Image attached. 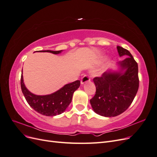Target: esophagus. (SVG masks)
Here are the masks:
<instances>
[{"instance_id": "1", "label": "esophagus", "mask_w": 157, "mask_h": 157, "mask_svg": "<svg viewBox=\"0 0 157 157\" xmlns=\"http://www.w3.org/2000/svg\"><path fill=\"white\" fill-rule=\"evenodd\" d=\"M90 78L89 76L84 75V77L81 78V80H80V82H81L82 84H83L84 83H86V82L90 81Z\"/></svg>"}]
</instances>
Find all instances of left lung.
<instances>
[{
  "mask_svg": "<svg viewBox=\"0 0 157 157\" xmlns=\"http://www.w3.org/2000/svg\"><path fill=\"white\" fill-rule=\"evenodd\" d=\"M120 56L127 58L118 63L124 72L108 71L94 78L96 91L90 99L94 111L99 115L116 117L130 107L139 88L138 65L128 50L117 46Z\"/></svg>",
  "mask_w": 157,
  "mask_h": 157,
  "instance_id": "left-lung-1",
  "label": "left lung"
}]
</instances>
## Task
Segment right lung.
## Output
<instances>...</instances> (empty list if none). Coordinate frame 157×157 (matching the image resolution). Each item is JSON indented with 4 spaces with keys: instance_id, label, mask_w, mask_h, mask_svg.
I'll return each mask as SVG.
<instances>
[{
    "instance_id": "right-lung-1",
    "label": "right lung",
    "mask_w": 157,
    "mask_h": 157,
    "mask_svg": "<svg viewBox=\"0 0 157 157\" xmlns=\"http://www.w3.org/2000/svg\"><path fill=\"white\" fill-rule=\"evenodd\" d=\"M62 50L52 51L43 50L58 54ZM80 81H76L67 84L58 91L46 96H37L30 92L23 82V75L21 77V88L28 104L39 113L45 116H56L60 115L65 111L72 100L73 94L80 86Z\"/></svg>"
}]
</instances>
